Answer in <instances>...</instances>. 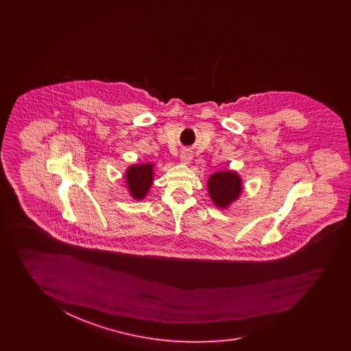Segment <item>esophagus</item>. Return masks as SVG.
<instances>
[{"label":"esophagus","mask_w":351,"mask_h":351,"mask_svg":"<svg viewBox=\"0 0 351 351\" xmlns=\"http://www.w3.org/2000/svg\"><path fill=\"white\" fill-rule=\"evenodd\" d=\"M192 158H193V154H192L191 150H183L182 154H180V160H182V163H184V165H188V163L192 160Z\"/></svg>","instance_id":"esophagus-1"}]
</instances>
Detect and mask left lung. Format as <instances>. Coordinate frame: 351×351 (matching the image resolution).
I'll return each mask as SVG.
<instances>
[{
	"label": "left lung",
	"instance_id": "8db88e82",
	"mask_svg": "<svg viewBox=\"0 0 351 351\" xmlns=\"http://www.w3.org/2000/svg\"><path fill=\"white\" fill-rule=\"evenodd\" d=\"M241 191V179L234 172H217L209 178L208 192L218 207H227Z\"/></svg>",
	"mask_w": 351,
	"mask_h": 351
}]
</instances>
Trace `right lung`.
I'll use <instances>...</instances> for the list:
<instances>
[{
    "instance_id": "obj_1",
    "label": "right lung",
    "mask_w": 351,
    "mask_h": 351,
    "mask_svg": "<svg viewBox=\"0 0 351 351\" xmlns=\"http://www.w3.org/2000/svg\"><path fill=\"white\" fill-rule=\"evenodd\" d=\"M153 180V165H133L128 169L127 182L135 199H142L148 192Z\"/></svg>"
}]
</instances>
